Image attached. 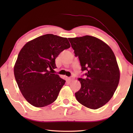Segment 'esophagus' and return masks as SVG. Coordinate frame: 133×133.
Listing matches in <instances>:
<instances>
[{
	"mask_svg": "<svg viewBox=\"0 0 133 133\" xmlns=\"http://www.w3.org/2000/svg\"><path fill=\"white\" fill-rule=\"evenodd\" d=\"M74 76H71V77H70V78H69V79L70 80V81H73V80H74Z\"/></svg>",
	"mask_w": 133,
	"mask_h": 133,
	"instance_id": "34e87169",
	"label": "esophagus"
}]
</instances>
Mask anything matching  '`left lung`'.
I'll return each mask as SVG.
<instances>
[{
	"label": "left lung",
	"instance_id": "left-lung-1",
	"mask_svg": "<svg viewBox=\"0 0 133 133\" xmlns=\"http://www.w3.org/2000/svg\"><path fill=\"white\" fill-rule=\"evenodd\" d=\"M75 56H78L85 78L79 79L81 87L75 92L77 101L91 109H97L110 100L119 81L116 58L108 45L94 36L69 38Z\"/></svg>",
	"mask_w": 133,
	"mask_h": 133
}]
</instances>
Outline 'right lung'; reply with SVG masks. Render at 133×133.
Returning <instances> with one entry per match:
<instances>
[{
    "label": "right lung",
    "instance_id": "add662e5",
    "mask_svg": "<svg viewBox=\"0 0 133 133\" xmlns=\"http://www.w3.org/2000/svg\"><path fill=\"white\" fill-rule=\"evenodd\" d=\"M70 47L66 38L46 34L31 41L19 52L14 66V75L22 95L37 107L53 103L66 81L52 74L55 60Z\"/></svg>",
    "mask_w": 133,
    "mask_h": 133
}]
</instances>
